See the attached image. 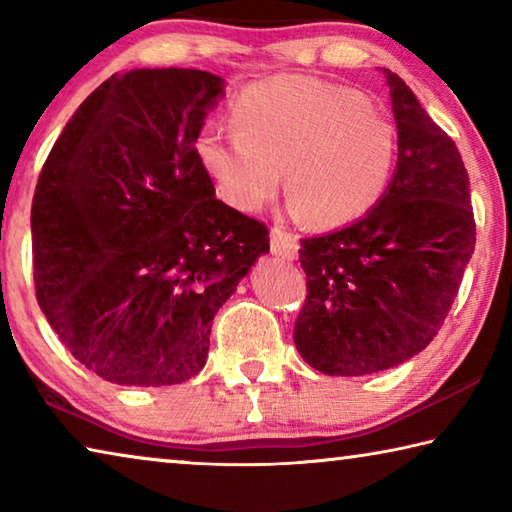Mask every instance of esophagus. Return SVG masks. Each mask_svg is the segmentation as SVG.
I'll return each mask as SVG.
<instances>
[{"instance_id":"1","label":"esophagus","mask_w":512,"mask_h":512,"mask_svg":"<svg viewBox=\"0 0 512 512\" xmlns=\"http://www.w3.org/2000/svg\"><path fill=\"white\" fill-rule=\"evenodd\" d=\"M271 253L282 259H296L298 257V241L280 225L271 228Z\"/></svg>"}]
</instances>
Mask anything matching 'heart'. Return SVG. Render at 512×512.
<instances>
[{
	"label": "heart",
	"mask_w": 512,
	"mask_h": 512,
	"mask_svg": "<svg viewBox=\"0 0 512 512\" xmlns=\"http://www.w3.org/2000/svg\"><path fill=\"white\" fill-rule=\"evenodd\" d=\"M235 135L203 133L196 160L221 201L259 212L280 192L316 228L366 216L391 185L397 133L361 94L300 74L248 85L232 101Z\"/></svg>",
	"instance_id": "b5f03b06"
}]
</instances>
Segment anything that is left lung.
Instances as JSON below:
<instances>
[{
    "mask_svg": "<svg viewBox=\"0 0 512 512\" xmlns=\"http://www.w3.org/2000/svg\"><path fill=\"white\" fill-rule=\"evenodd\" d=\"M381 72L397 124L391 185L348 228L300 241L307 300L293 343L323 375H372L427 348L474 253L461 153L409 85L391 69Z\"/></svg>",
    "mask_w": 512,
    "mask_h": 512,
    "instance_id": "obj_1",
    "label": "left lung"
}]
</instances>
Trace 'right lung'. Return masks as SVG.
Here are the masks:
<instances>
[{"label": "right lung", "mask_w": 512, "mask_h": 512, "mask_svg": "<svg viewBox=\"0 0 512 512\" xmlns=\"http://www.w3.org/2000/svg\"><path fill=\"white\" fill-rule=\"evenodd\" d=\"M223 85L180 67L110 76L40 171L38 305L74 359L112 384L198 375L214 314L268 253L266 225L219 201L196 160Z\"/></svg>", "instance_id": "right-lung-1"}]
</instances>
